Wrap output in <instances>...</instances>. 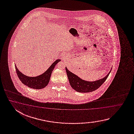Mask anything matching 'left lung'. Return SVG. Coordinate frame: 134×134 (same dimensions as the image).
<instances>
[{"mask_svg":"<svg viewBox=\"0 0 134 134\" xmlns=\"http://www.w3.org/2000/svg\"><path fill=\"white\" fill-rule=\"evenodd\" d=\"M66 74L71 87L76 91L86 93L94 91L99 88L105 82L110 73L111 70L104 78L94 81H88L80 79L76 75L72 73L66 68Z\"/></svg>","mask_w":134,"mask_h":134,"instance_id":"left-lung-1","label":"left lung"}]
</instances>
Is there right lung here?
Segmentation results:
<instances>
[{"label":"right lung","mask_w":134,"mask_h":134,"mask_svg":"<svg viewBox=\"0 0 134 134\" xmlns=\"http://www.w3.org/2000/svg\"><path fill=\"white\" fill-rule=\"evenodd\" d=\"M60 61V59L55 61L44 73L37 77H28L24 75L19 70L16 65L15 69L18 76L23 84L31 88L41 89L44 88L48 85L52 71L55 65Z\"/></svg>","instance_id":"right-lung-1"}]
</instances>
